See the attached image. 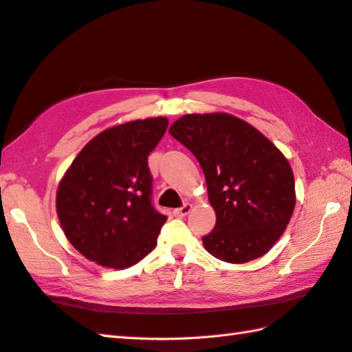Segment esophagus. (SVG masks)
<instances>
[{
	"instance_id": "34e87169",
	"label": "esophagus",
	"mask_w": 352,
	"mask_h": 352,
	"mask_svg": "<svg viewBox=\"0 0 352 352\" xmlns=\"http://www.w3.org/2000/svg\"><path fill=\"white\" fill-rule=\"evenodd\" d=\"M190 210H192V204H190V203H186L184 206L175 208V210H174V214H175V216H178V218H183V216H186L188 213H190Z\"/></svg>"
}]
</instances>
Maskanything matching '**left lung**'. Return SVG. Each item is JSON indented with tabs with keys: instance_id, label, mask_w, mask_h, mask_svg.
Returning <instances> with one entry per match:
<instances>
[{
	"instance_id": "obj_1",
	"label": "left lung",
	"mask_w": 352,
	"mask_h": 352,
	"mask_svg": "<svg viewBox=\"0 0 352 352\" xmlns=\"http://www.w3.org/2000/svg\"><path fill=\"white\" fill-rule=\"evenodd\" d=\"M169 133L204 170L214 228L204 248L227 263H246L272 248L295 208L294 172L257 129L228 113L186 115Z\"/></svg>"
}]
</instances>
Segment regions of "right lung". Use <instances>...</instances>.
Segmentation results:
<instances>
[{
    "instance_id": "obj_1",
    "label": "right lung",
    "mask_w": 352,
    "mask_h": 352,
    "mask_svg": "<svg viewBox=\"0 0 352 352\" xmlns=\"http://www.w3.org/2000/svg\"><path fill=\"white\" fill-rule=\"evenodd\" d=\"M168 124L160 116L104 130L66 170L57 189V216L86 258L125 269L154 250L166 216L153 206L148 155Z\"/></svg>"
}]
</instances>
